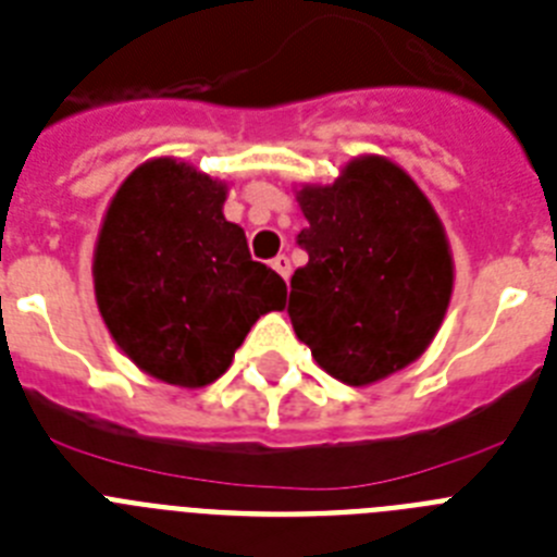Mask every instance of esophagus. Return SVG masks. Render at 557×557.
Returning a JSON list of instances; mask_svg holds the SVG:
<instances>
[{
    "label": "esophagus",
    "mask_w": 557,
    "mask_h": 557,
    "mask_svg": "<svg viewBox=\"0 0 557 557\" xmlns=\"http://www.w3.org/2000/svg\"><path fill=\"white\" fill-rule=\"evenodd\" d=\"M270 264H273V270H275V273H278V275H282V278H284V282H287V278H289V273H293V264H289V259H287V256H275V259L273 261H270Z\"/></svg>",
    "instance_id": "obj_1"
}]
</instances>
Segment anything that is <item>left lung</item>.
I'll return each instance as SVG.
<instances>
[{"label": "left lung", "instance_id": "obj_1", "mask_svg": "<svg viewBox=\"0 0 557 557\" xmlns=\"http://www.w3.org/2000/svg\"><path fill=\"white\" fill-rule=\"evenodd\" d=\"M298 245L289 321L315 363L346 386H372L414 363L440 332L454 256L420 185L388 157L360 154L330 185L296 191Z\"/></svg>", "mask_w": 557, "mask_h": 557}]
</instances>
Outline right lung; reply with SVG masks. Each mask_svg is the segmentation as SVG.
I'll return each mask as SVG.
<instances>
[{
    "label": "right lung",
    "instance_id": "1",
    "mask_svg": "<svg viewBox=\"0 0 557 557\" xmlns=\"http://www.w3.org/2000/svg\"><path fill=\"white\" fill-rule=\"evenodd\" d=\"M225 199L227 183L154 157L123 180L98 231V312L117 349L169 386L222 377L250 326L287 304L282 275L225 220Z\"/></svg>",
    "mask_w": 557,
    "mask_h": 557
}]
</instances>
